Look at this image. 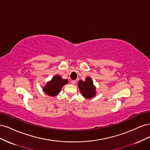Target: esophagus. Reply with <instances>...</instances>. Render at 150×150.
<instances>
[{"mask_svg":"<svg viewBox=\"0 0 150 150\" xmlns=\"http://www.w3.org/2000/svg\"><path fill=\"white\" fill-rule=\"evenodd\" d=\"M71 83L72 84H76V80H71Z\"/></svg>","mask_w":150,"mask_h":150,"instance_id":"esophagus-1","label":"esophagus"}]
</instances>
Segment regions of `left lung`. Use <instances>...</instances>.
Instances as JSON below:
<instances>
[{"label":"left lung","mask_w":150,"mask_h":150,"mask_svg":"<svg viewBox=\"0 0 150 150\" xmlns=\"http://www.w3.org/2000/svg\"><path fill=\"white\" fill-rule=\"evenodd\" d=\"M78 88L83 96L86 99L93 98L96 95V87L93 84V81L90 77H87L85 81H78Z\"/></svg>","instance_id":"left-lung-1"}]
</instances>
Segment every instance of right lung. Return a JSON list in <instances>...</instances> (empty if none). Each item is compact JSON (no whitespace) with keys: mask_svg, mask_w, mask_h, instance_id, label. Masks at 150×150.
I'll use <instances>...</instances> for the list:
<instances>
[{"mask_svg":"<svg viewBox=\"0 0 150 150\" xmlns=\"http://www.w3.org/2000/svg\"><path fill=\"white\" fill-rule=\"evenodd\" d=\"M67 79H64L61 76H54L42 88L44 92L50 96H56L60 93L62 86L67 83Z\"/></svg>","mask_w":150,"mask_h":150,"instance_id":"1","label":"right lung"}]
</instances>
